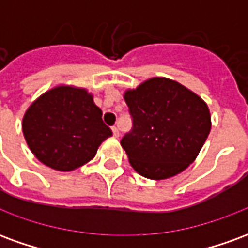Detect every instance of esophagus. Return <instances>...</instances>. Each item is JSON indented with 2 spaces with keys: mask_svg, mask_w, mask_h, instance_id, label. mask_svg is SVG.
Instances as JSON below:
<instances>
[{
  "mask_svg": "<svg viewBox=\"0 0 248 248\" xmlns=\"http://www.w3.org/2000/svg\"><path fill=\"white\" fill-rule=\"evenodd\" d=\"M111 130H113L114 137H119V129L117 127V126H113V127H111Z\"/></svg>",
  "mask_w": 248,
  "mask_h": 248,
  "instance_id": "1",
  "label": "esophagus"
}]
</instances>
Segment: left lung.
<instances>
[{"label": "left lung", "instance_id": "8db88e82", "mask_svg": "<svg viewBox=\"0 0 248 248\" xmlns=\"http://www.w3.org/2000/svg\"><path fill=\"white\" fill-rule=\"evenodd\" d=\"M131 130L121 145L137 172L166 179L194 162L207 140L211 117L197 94L167 78H151L124 94Z\"/></svg>", "mask_w": 248, "mask_h": 248}]
</instances>
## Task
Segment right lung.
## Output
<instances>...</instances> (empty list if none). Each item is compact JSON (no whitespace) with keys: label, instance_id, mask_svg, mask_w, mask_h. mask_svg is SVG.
I'll use <instances>...</instances> for the list:
<instances>
[{"label":"right lung","instance_id":"obj_1","mask_svg":"<svg viewBox=\"0 0 248 248\" xmlns=\"http://www.w3.org/2000/svg\"><path fill=\"white\" fill-rule=\"evenodd\" d=\"M22 130L37 159L58 171L85 165L94 158L98 146L113 135L92 95L70 86L54 87L33 102Z\"/></svg>","mask_w":248,"mask_h":248}]
</instances>
